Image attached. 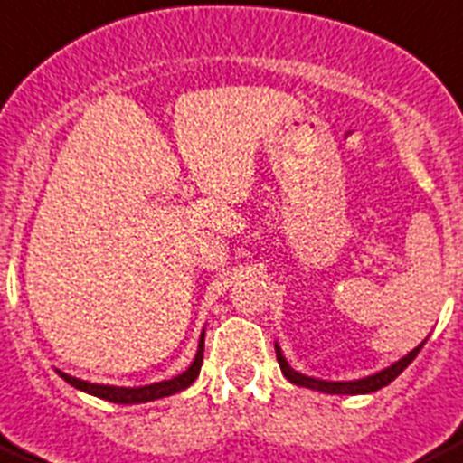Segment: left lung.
<instances>
[{"mask_svg": "<svg viewBox=\"0 0 463 463\" xmlns=\"http://www.w3.org/2000/svg\"><path fill=\"white\" fill-rule=\"evenodd\" d=\"M422 345H418L413 352H409L407 356L400 358L397 363H392L391 368L382 370V373L373 374V377L356 379V382H322V379H313V377H306V374H301V373H295V370L288 365V361L283 358V354H280L279 345H276V358H279V365H280V370H283L285 377L290 379L292 383H297V386L313 388V391L334 392V395H361V392H374V391H379V388L388 386V383H391L392 379H395L397 374H400L402 370L407 368L409 363L418 356V352L422 349Z\"/></svg>", "mask_w": 463, "mask_h": 463, "instance_id": "obj_1", "label": "left lung"}]
</instances>
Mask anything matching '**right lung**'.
<instances>
[{"instance_id":"obj_1","label":"right lung","mask_w":463,"mask_h":463,"mask_svg":"<svg viewBox=\"0 0 463 463\" xmlns=\"http://www.w3.org/2000/svg\"><path fill=\"white\" fill-rule=\"evenodd\" d=\"M203 349H205V340L201 335V345H198V352L194 363L189 365L187 373L178 374V377L168 379V382H157V383H150V386H141V388H118V386H100V383H89V382H81V379L71 377V374H61L71 386L80 388V391L90 392L95 397H102L107 402H114V404H139V402H150V400H159V397H166L173 395V392L184 391L187 386H192L194 379L198 377L201 373V365H203Z\"/></svg>"}]
</instances>
